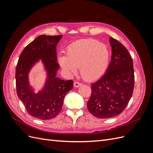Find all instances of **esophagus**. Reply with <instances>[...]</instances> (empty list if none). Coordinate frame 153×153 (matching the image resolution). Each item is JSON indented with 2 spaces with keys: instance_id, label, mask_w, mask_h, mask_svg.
<instances>
[{
  "instance_id": "1",
  "label": "esophagus",
  "mask_w": 153,
  "mask_h": 153,
  "mask_svg": "<svg viewBox=\"0 0 153 153\" xmlns=\"http://www.w3.org/2000/svg\"><path fill=\"white\" fill-rule=\"evenodd\" d=\"M73 85H74V87H79L82 85V84L80 82H74Z\"/></svg>"
}]
</instances>
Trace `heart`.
<instances>
[{"label":"heart","mask_w":153,"mask_h":153,"mask_svg":"<svg viewBox=\"0 0 153 153\" xmlns=\"http://www.w3.org/2000/svg\"><path fill=\"white\" fill-rule=\"evenodd\" d=\"M110 52L107 46L99 41L87 39L78 40L69 45L66 54L58 56V62L68 75L77 72L86 80H94L102 76L108 68Z\"/></svg>","instance_id":"obj_1"}]
</instances>
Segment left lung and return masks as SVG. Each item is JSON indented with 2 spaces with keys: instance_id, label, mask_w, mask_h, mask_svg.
Returning a JSON list of instances; mask_svg holds the SVG:
<instances>
[{
  "instance_id": "left-lung-1",
  "label": "left lung",
  "mask_w": 153,
  "mask_h": 153,
  "mask_svg": "<svg viewBox=\"0 0 153 153\" xmlns=\"http://www.w3.org/2000/svg\"><path fill=\"white\" fill-rule=\"evenodd\" d=\"M112 56L105 73L91 85L92 92L87 108L94 116L110 118L126 108L134 88L133 62L128 51L110 37Z\"/></svg>"
}]
</instances>
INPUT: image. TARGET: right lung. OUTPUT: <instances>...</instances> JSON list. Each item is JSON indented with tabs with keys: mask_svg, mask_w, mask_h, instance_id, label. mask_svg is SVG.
I'll return each instance as SVG.
<instances>
[{
	"mask_svg": "<svg viewBox=\"0 0 153 153\" xmlns=\"http://www.w3.org/2000/svg\"><path fill=\"white\" fill-rule=\"evenodd\" d=\"M62 35H41L22 51L16 68L17 95L31 116L41 120L55 118L61 112L64 96L73 89V80L57 76L60 66L56 47ZM43 64L46 78L38 93L30 84L29 73L40 60Z\"/></svg>",
	"mask_w": 153,
	"mask_h": 153,
	"instance_id": "obj_1",
	"label": "right lung"
}]
</instances>
